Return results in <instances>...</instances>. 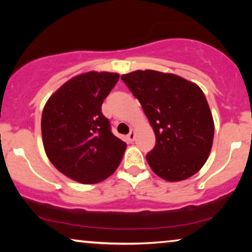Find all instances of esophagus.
<instances>
[{
	"mask_svg": "<svg viewBox=\"0 0 252 252\" xmlns=\"http://www.w3.org/2000/svg\"><path fill=\"white\" fill-rule=\"evenodd\" d=\"M127 139H128L129 142H133V141L135 140V130L134 129L130 130V133L127 135Z\"/></svg>",
	"mask_w": 252,
	"mask_h": 252,
	"instance_id": "obj_1",
	"label": "esophagus"
}]
</instances>
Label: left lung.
Masks as SVG:
<instances>
[{"label":"left lung","instance_id":"8db88e82","mask_svg":"<svg viewBox=\"0 0 252 252\" xmlns=\"http://www.w3.org/2000/svg\"><path fill=\"white\" fill-rule=\"evenodd\" d=\"M122 79L155 132L156 146L146 157L154 173L168 182L197 173L208 160L215 135L202 89L180 75L154 70L133 71Z\"/></svg>","mask_w":252,"mask_h":252}]
</instances>
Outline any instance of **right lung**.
I'll use <instances>...</instances> for the list:
<instances>
[{"instance_id": "right-lung-1", "label": "right lung", "mask_w": 252, "mask_h": 252, "mask_svg": "<svg viewBox=\"0 0 252 252\" xmlns=\"http://www.w3.org/2000/svg\"><path fill=\"white\" fill-rule=\"evenodd\" d=\"M119 79L113 72L91 71L71 78L48 98L41 118L43 148L65 177L98 184L115 173L126 143L113 135L102 103Z\"/></svg>"}]
</instances>
